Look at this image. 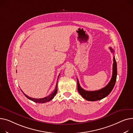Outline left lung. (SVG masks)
Masks as SVG:
<instances>
[{
	"label": "left lung",
	"instance_id": "left-lung-1",
	"mask_svg": "<svg viewBox=\"0 0 133 133\" xmlns=\"http://www.w3.org/2000/svg\"><path fill=\"white\" fill-rule=\"evenodd\" d=\"M112 52H114L113 49L110 47V48ZM117 76V64L116 62L115 58V57H113V73L112 78L110 82L104 88L97 91H86L82 89L79 85V81L77 79V89L78 91L79 92L80 95L86 100L88 101H97L99 100H101L106 97H107L111 92L112 91L115 82L116 80Z\"/></svg>",
	"mask_w": 133,
	"mask_h": 133
}]
</instances>
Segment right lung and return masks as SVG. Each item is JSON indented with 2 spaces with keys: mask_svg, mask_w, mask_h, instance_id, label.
Instances as JSON below:
<instances>
[{
  "mask_svg": "<svg viewBox=\"0 0 133 133\" xmlns=\"http://www.w3.org/2000/svg\"><path fill=\"white\" fill-rule=\"evenodd\" d=\"M60 75V74H59ZM58 76V77H59ZM21 91L22 92V91L21 90ZM57 92V82L56 83V88H55V89L54 90V91L51 93V94L49 96H48L47 97H45L43 98H41V99H36V98H31V97H28V96H27L26 94H25L24 93H23L22 92V93L24 94V95L28 98L29 99V100H32L33 101H34V102L35 103H46V102H48V101H50L51 99H53V98L55 97V96L56 95V93Z\"/></svg>",
  "mask_w": 133,
  "mask_h": 133,
  "instance_id": "right-lung-1",
  "label": "right lung"
}]
</instances>
